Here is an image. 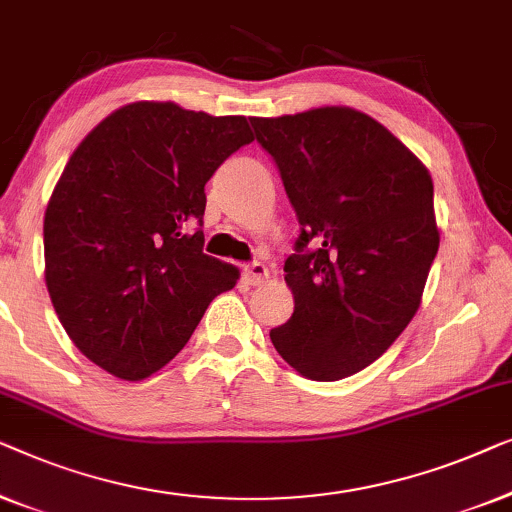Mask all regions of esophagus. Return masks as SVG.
Here are the masks:
<instances>
[{"mask_svg": "<svg viewBox=\"0 0 512 512\" xmlns=\"http://www.w3.org/2000/svg\"><path fill=\"white\" fill-rule=\"evenodd\" d=\"M266 276H269V271H266V266L262 262H250L243 266V280H246L248 285H262Z\"/></svg>", "mask_w": 512, "mask_h": 512, "instance_id": "34e87169", "label": "esophagus"}]
</instances>
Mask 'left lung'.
<instances>
[{"label":"left lung","mask_w":512,"mask_h":512,"mask_svg":"<svg viewBox=\"0 0 512 512\" xmlns=\"http://www.w3.org/2000/svg\"><path fill=\"white\" fill-rule=\"evenodd\" d=\"M297 213L285 262L292 318L273 348L311 380H341L383 355L420 308L438 253L434 183L369 115L341 106L250 118Z\"/></svg>","instance_id":"obj_1"}]
</instances>
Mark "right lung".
Instances as JSON below:
<instances>
[{
    "mask_svg": "<svg viewBox=\"0 0 512 512\" xmlns=\"http://www.w3.org/2000/svg\"><path fill=\"white\" fill-rule=\"evenodd\" d=\"M253 141L243 115L127 104L69 157L43 220L46 285L90 362L141 380L171 362L239 278L204 255V187Z\"/></svg>",
    "mask_w": 512,
    "mask_h": 512,
    "instance_id": "obj_1",
    "label": "right lung"
}]
</instances>
